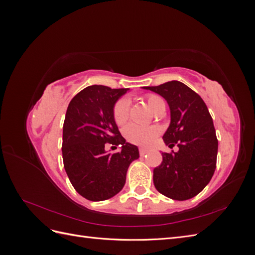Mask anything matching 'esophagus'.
Wrapping results in <instances>:
<instances>
[{"instance_id":"esophagus-1","label":"esophagus","mask_w":255,"mask_h":255,"mask_svg":"<svg viewBox=\"0 0 255 255\" xmlns=\"http://www.w3.org/2000/svg\"><path fill=\"white\" fill-rule=\"evenodd\" d=\"M148 152H149V151L146 150V149H144V148H139V154H140L141 156H143L144 154H146V153H148Z\"/></svg>"}]
</instances>
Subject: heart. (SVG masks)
Returning <instances> with one entry per match:
<instances>
[{"label":"heart","mask_w":255,"mask_h":255,"mask_svg":"<svg viewBox=\"0 0 255 255\" xmlns=\"http://www.w3.org/2000/svg\"><path fill=\"white\" fill-rule=\"evenodd\" d=\"M146 103H148L150 109L155 112L158 107L164 105L163 99L155 95L146 96ZM128 110H129V100L128 98H122L118 100L113 109V117L115 122L118 126L125 123L128 118ZM159 133L156 127L143 128L135 125H128L125 128V136L127 139L134 144L138 145H148L150 144L154 138Z\"/></svg>","instance_id":"1"}]
</instances>
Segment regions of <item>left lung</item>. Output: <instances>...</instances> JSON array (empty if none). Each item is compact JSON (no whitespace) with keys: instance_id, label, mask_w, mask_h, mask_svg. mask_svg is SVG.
I'll return each mask as SVG.
<instances>
[{"instance_id":"1","label":"left lung","mask_w":255,"mask_h":255,"mask_svg":"<svg viewBox=\"0 0 255 255\" xmlns=\"http://www.w3.org/2000/svg\"><path fill=\"white\" fill-rule=\"evenodd\" d=\"M144 89L163 97L170 109V126L163 139L179 151L161 153L154 168V186L168 198L184 201L194 198L210 183L216 169L218 140L213 119L202 98L179 81Z\"/></svg>"}]
</instances>
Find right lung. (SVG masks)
<instances>
[{
  "instance_id": "obj_1",
  "label": "right lung",
  "mask_w": 255,
  "mask_h": 255,
  "mask_svg": "<svg viewBox=\"0 0 255 255\" xmlns=\"http://www.w3.org/2000/svg\"><path fill=\"white\" fill-rule=\"evenodd\" d=\"M128 90L92 85L68 105L61 146L64 167L74 189L90 201L117 195L129 164L139 157L138 148L126 141L113 117L114 105ZM106 143L120 145L122 151L107 153Z\"/></svg>"
}]
</instances>
